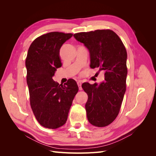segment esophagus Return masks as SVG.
<instances>
[{"label":"esophagus","mask_w":156,"mask_h":156,"mask_svg":"<svg viewBox=\"0 0 156 156\" xmlns=\"http://www.w3.org/2000/svg\"><path fill=\"white\" fill-rule=\"evenodd\" d=\"M77 85L79 87V90H82V87H81V84H82V83L81 81H77Z\"/></svg>","instance_id":"esophagus-1"}]
</instances>
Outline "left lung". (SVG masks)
Masks as SVG:
<instances>
[{
  "mask_svg": "<svg viewBox=\"0 0 156 156\" xmlns=\"http://www.w3.org/2000/svg\"><path fill=\"white\" fill-rule=\"evenodd\" d=\"M88 49L91 68L105 72L100 84L84 83L88 94L85 108L88 122L96 127L111 124L119 115L126 90L127 52L122 40L111 30H96L73 35Z\"/></svg>",
  "mask_w": 156,
  "mask_h": 156,
  "instance_id": "obj_1",
  "label": "left lung"
}]
</instances>
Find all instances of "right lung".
Returning a JSON list of instances; mask_svg holds the SVG:
<instances>
[{
    "label": "right lung",
    "instance_id": "add662e5",
    "mask_svg": "<svg viewBox=\"0 0 156 156\" xmlns=\"http://www.w3.org/2000/svg\"><path fill=\"white\" fill-rule=\"evenodd\" d=\"M72 36L71 33H48L33 41L28 51L25 66L30 106L37 122L46 128L56 129L65 124L79 90L72 79L64 84L53 79L56 69L62 66L61 47Z\"/></svg>",
    "mask_w": 156,
    "mask_h": 156
}]
</instances>
